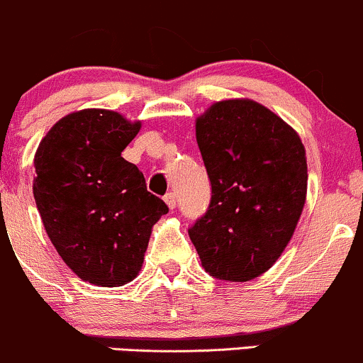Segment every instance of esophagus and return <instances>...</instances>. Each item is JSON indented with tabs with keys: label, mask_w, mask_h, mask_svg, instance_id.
Here are the masks:
<instances>
[{
	"label": "esophagus",
	"mask_w": 363,
	"mask_h": 363,
	"mask_svg": "<svg viewBox=\"0 0 363 363\" xmlns=\"http://www.w3.org/2000/svg\"><path fill=\"white\" fill-rule=\"evenodd\" d=\"M164 202L167 204V208L174 209V208H177V196H174L173 192L166 194V196H164Z\"/></svg>",
	"instance_id": "esophagus-1"
}]
</instances>
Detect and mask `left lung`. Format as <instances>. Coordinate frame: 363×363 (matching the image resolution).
<instances>
[{
	"label": "left lung",
	"instance_id": "8db88e82",
	"mask_svg": "<svg viewBox=\"0 0 363 363\" xmlns=\"http://www.w3.org/2000/svg\"><path fill=\"white\" fill-rule=\"evenodd\" d=\"M196 138L211 180L208 213L189 230L214 279L247 282L274 267L306 202L301 138L251 99L214 102L196 119Z\"/></svg>",
	"mask_w": 363,
	"mask_h": 363
}]
</instances>
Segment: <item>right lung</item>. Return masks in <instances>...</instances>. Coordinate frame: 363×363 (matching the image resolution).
Instances as JSON below:
<instances>
[{
    "instance_id": "add662e5",
    "label": "right lung",
    "mask_w": 363,
    "mask_h": 363,
    "mask_svg": "<svg viewBox=\"0 0 363 363\" xmlns=\"http://www.w3.org/2000/svg\"><path fill=\"white\" fill-rule=\"evenodd\" d=\"M142 121L83 108L57 121L34 155V201L50 240L84 282L118 287L140 274L167 206L121 152Z\"/></svg>"
}]
</instances>
